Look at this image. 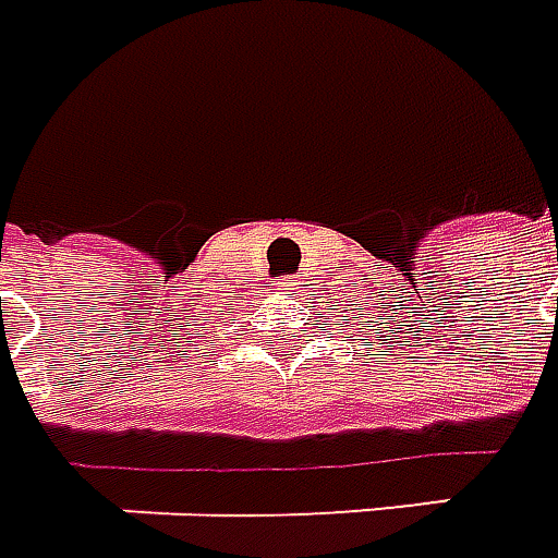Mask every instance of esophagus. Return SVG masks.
I'll list each match as a JSON object with an SVG mask.
<instances>
[{
    "mask_svg": "<svg viewBox=\"0 0 558 558\" xmlns=\"http://www.w3.org/2000/svg\"><path fill=\"white\" fill-rule=\"evenodd\" d=\"M300 286H303L300 276H286V279H282V288H286V291H298Z\"/></svg>",
    "mask_w": 558,
    "mask_h": 558,
    "instance_id": "34e87169",
    "label": "esophagus"
}]
</instances>
